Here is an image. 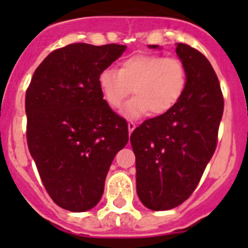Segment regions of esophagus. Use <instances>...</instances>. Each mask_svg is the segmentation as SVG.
Instances as JSON below:
<instances>
[{"mask_svg": "<svg viewBox=\"0 0 248 248\" xmlns=\"http://www.w3.org/2000/svg\"><path fill=\"white\" fill-rule=\"evenodd\" d=\"M127 127H128V134H130V135H131V132L134 131V130H135L136 124H134V122H128Z\"/></svg>", "mask_w": 248, "mask_h": 248, "instance_id": "1", "label": "esophagus"}]
</instances>
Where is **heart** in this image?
<instances>
[{
  "mask_svg": "<svg viewBox=\"0 0 248 248\" xmlns=\"http://www.w3.org/2000/svg\"><path fill=\"white\" fill-rule=\"evenodd\" d=\"M105 101L113 109L121 108L132 93L136 96L124 108L128 118L170 112L183 96L186 86V68L177 58L135 55L121 64L118 71L108 68L97 78Z\"/></svg>",
  "mask_w": 248,
  "mask_h": 248,
  "instance_id": "obj_1",
  "label": "heart"
}]
</instances>
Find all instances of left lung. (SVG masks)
I'll return each instance as SVG.
<instances>
[{"mask_svg":"<svg viewBox=\"0 0 248 248\" xmlns=\"http://www.w3.org/2000/svg\"><path fill=\"white\" fill-rule=\"evenodd\" d=\"M176 55L186 68L183 96L170 112L144 121L130 138L136 193L153 211L177 207L194 192L216 149L224 110L219 79L206 56L185 44H176Z\"/></svg>","mask_w":248,"mask_h":248,"instance_id":"1","label":"left lung"}]
</instances>
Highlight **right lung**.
I'll return each mask as SVG.
<instances>
[{"instance_id": "right-lung-1", "label": "right lung", "mask_w": 248, "mask_h": 248, "mask_svg": "<svg viewBox=\"0 0 248 248\" xmlns=\"http://www.w3.org/2000/svg\"><path fill=\"white\" fill-rule=\"evenodd\" d=\"M124 45L72 44L38 65L25 93L27 141L45 188L72 212L95 207L109 167L128 141L126 121L99 89V75Z\"/></svg>"}]
</instances>
